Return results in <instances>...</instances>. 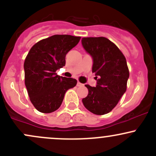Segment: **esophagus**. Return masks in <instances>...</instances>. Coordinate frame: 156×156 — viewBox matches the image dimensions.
<instances>
[{
	"mask_svg": "<svg viewBox=\"0 0 156 156\" xmlns=\"http://www.w3.org/2000/svg\"><path fill=\"white\" fill-rule=\"evenodd\" d=\"M77 86H78V87H83V83H80L79 81H78V83H77Z\"/></svg>",
	"mask_w": 156,
	"mask_h": 156,
	"instance_id": "1",
	"label": "esophagus"
}]
</instances>
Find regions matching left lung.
<instances>
[{"label":"left lung","mask_w":156,"mask_h":156,"mask_svg":"<svg viewBox=\"0 0 156 156\" xmlns=\"http://www.w3.org/2000/svg\"><path fill=\"white\" fill-rule=\"evenodd\" d=\"M81 43L93 58L92 72L97 81L96 87L85 85L88 95L82 102L93 114H106L117 105L126 91L129 72L126 57L105 37H83Z\"/></svg>","instance_id":"1"}]
</instances>
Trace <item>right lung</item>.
Here are the masks:
<instances>
[{"instance_id": "add662e5", "label": "right lung", "mask_w": 156, "mask_h": 156, "mask_svg": "<svg viewBox=\"0 0 156 156\" xmlns=\"http://www.w3.org/2000/svg\"><path fill=\"white\" fill-rule=\"evenodd\" d=\"M81 37L54 35L37 42L24 63V83L30 101L39 112L48 114L58 109L66 92L77 81L57 75L64 66L66 55L79 42Z\"/></svg>"}]
</instances>
